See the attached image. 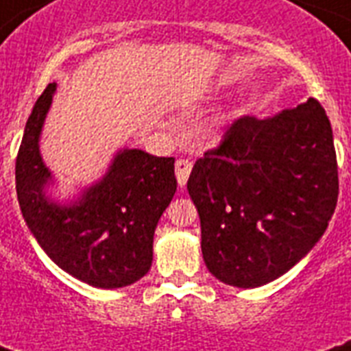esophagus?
Returning <instances> with one entry per match:
<instances>
[{
  "label": "esophagus",
  "mask_w": 351,
  "mask_h": 351,
  "mask_svg": "<svg viewBox=\"0 0 351 351\" xmlns=\"http://www.w3.org/2000/svg\"><path fill=\"white\" fill-rule=\"evenodd\" d=\"M193 162L191 160H176L175 171H176V180H178V186L184 187L187 184V178L191 175Z\"/></svg>",
  "instance_id": "1"
}]
</instances>
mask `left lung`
<instances>
[{"mask_svg": "<svg viewBox=\"0 0 351 351\" xmlns=\"http://www.w3.org/2000/svg\"><path fill=\"white\" fill-rule=\"evenodd\" d=\"M187 191L202 255L220 282L258 288L304 258L337 206L333 132L315 98L258 120L233 121L193 167Z\"/></svg>", "mask_w": 351, "mask_h": 351, "instance_id": "obj_1", "label": "left lung"}]
</instances>
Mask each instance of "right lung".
Returning a JSON list of instances; mask_svg holds the SVG:
<instances>
[{"mask_svg": "<svg viewBox=\"0 0 351 351\" xmlns=\"http://www.w3.org/2000/svg\"><path fill=\"white\" fill-rule=\"evenodd\" d=\"M56 84L32 107L16 158V193L23 219L49 258L95 288L136 282L153 264V237L176 191L175 158L120 149L109 169L69 204L54 200V176L40 138Z\"/></svg>", "mask_w": 351, "mask_h": 351, "instance_id": "obj_1", "label": "right lung"}]
</instances>
